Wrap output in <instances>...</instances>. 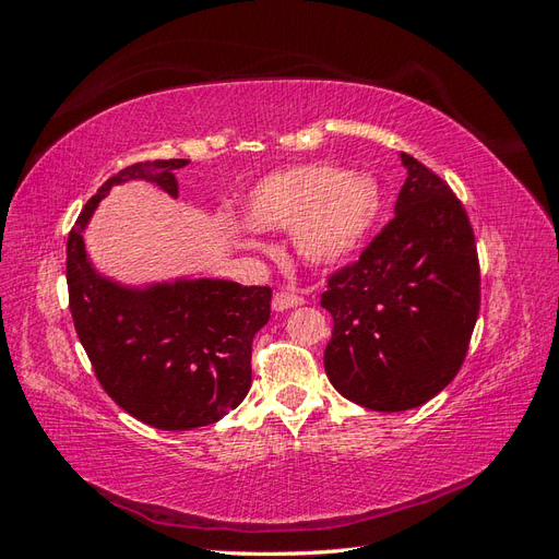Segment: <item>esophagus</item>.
Returning a JSON list of instances; mask_svg holds the SVG:
<instances>
[{
    "label": "esophagus",
    "instance_id": "esophagus-1",
    "mask_svg": "<svg viewBox=\"0 0 559 559\" xmlns=\"http://www.w3.org/2000/svg\"><path fill=\"white\" fill-rule=\"evenodd\" d=\"M301 305H305V297H299L297 293H290V290H281L274 295V299H271V307H274V311H288V309H295Z\"/></svg>",
    "mask_w": 559,
    "mask_h": 559
}]
</instances>
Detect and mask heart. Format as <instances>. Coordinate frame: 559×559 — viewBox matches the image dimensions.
<instances>
[{
  "instance_id": "1",
  "label": "heart",
  "mask_w": 559,
  "mask_h": 559,
  "mask_svg": "<svg viewBox=\"0 0 559 559\" xmlns=\"http://www.w3.org/2000/svg\"><path fill=\"white\" fill-rule=\"evenodd\" d=\"M381 209L374 178L332 164H307L266 175L246 197L250 222L222 227L252 250H264L262 229H293L297 254L313 266H337L360 250Z\"/></svg>"
}]
</instances>
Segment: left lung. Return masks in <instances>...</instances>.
Masks as SVG:
<instances>
[{
    "label": "left lung",
    "mask_w": 559,
    "mask_h": 559,
    "mask_svg": "<svg viewBox=\"0 0 559 559\" xmlns=\"http://www.w3.org/2000/svg\"><path fill=\"white\" fill-rule=\"evenodd\" d=\"M407 180L395 217L360 260L328 281L330 384L374 412L428 403L456 377L480 311V266L464 205L417 158L401 152Z\"/></svg>",
    "instance_id": "left-lung-1"
}]
</instances>
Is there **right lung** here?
Here are the masks:
<instances>
[{
  "mask_svg": "<svg viewBox=\"0 0 559 559\" xmlns=\"http://www.w3.org/2000/svg\"><path fill=\"white\" fill-rule=\"evenodd\" d=\"M187 158L119 170L91 197L68 238L74 330L107 395L162 430L219 421L243 403L252 381V337L269 321L271 288L222 278L121 285L88 260L84 229L115 185L145 180L178 199L175 170Z\"/></svg>",
  "mask_w": 559,
  "mask_h": 559,
  "instance_id": "right-lung-1",
  "label": "right lung"
}]
</instances>
